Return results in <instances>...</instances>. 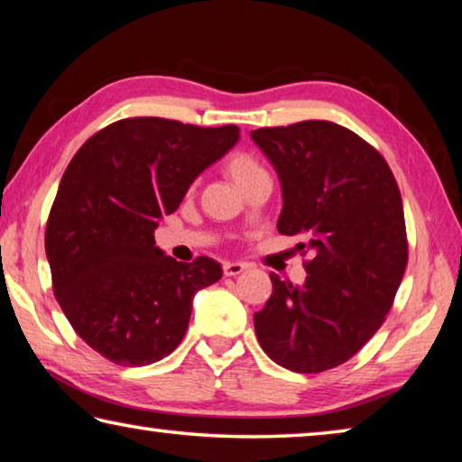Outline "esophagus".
Returning <instances> with one entry per match:
<instances>
[{"mask_svg": "<svg viewBox=\"0 0 462 462\" xmlns=\"http://www.w3.org/2000/svg\"><path fill=\"white\" fill-rule=\"evenodd\" d=\"M248 264L246 263H224V275L226 277H236L242 271H246Z\"/></svg>", "mask_w": 462, "mask_h": 462, "instance_id": "obj_1", "label": "esophagus"}]
</instances>
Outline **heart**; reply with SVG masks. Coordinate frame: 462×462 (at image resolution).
<instances>
[{
  "mask_svg": "<svg viewBox=\"0 0 462 462\" xmlns=\"http://www.w3.org/2000/svg\"><path fill=\"white\" fill-rule=\"evenodd\" d=\"M230 169H232V175L238 179V183L242 181V179H246V177H250V175H254V173H261V171H264L259 162H256L253 156H248V154H238L236 159L232 161V165H230Z\"/></svg>",
  "mask_w": 462,
  "mask_h": 462,
  "instance_id": "1",
  "label": "heart"
}]
</instances>
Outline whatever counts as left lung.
<instances>
[{
  "label": "left lung",
  "mask_w": 462,
  "mask_h": 462,
  "mask_svg": "<svg viewBox=\"0 0 462 462\" xmlns=\"http://www.w3.org/2000/svg\"><path fill=\"white\" fill-rule=\"evenodd\" d=\"M250 136L281 179L277 230L306 236L297 248L311 253L301 287L271 273L273 295L254 314L256 338L289 371L334 369L385 322L408 267L400 187L377 148L334 122Z\"/></svg>",
  "instance_id": "1"
}]
</instances>
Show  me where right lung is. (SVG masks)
Wrapping results in <instances>:
<instances>
[{
  "label": "right lung",
  "mask_w": 462,
  "mask_h": 462,
  "mask_svg": "<svg viewBox=\"0 0 462 462\" xmlns=\"http://www.w3.org/2000/svg\"><path fill=\"white\" fill-rule=\"evenodd\" d=\"M238 132L126 118L96 132L69 162L44 234L52 291L73 330L107 361L143 366L173 353L193 295L222 277L208 256H165L154 228Z\"/></svg>",
  "instance_id": "obj_1"
}]
</instances>
